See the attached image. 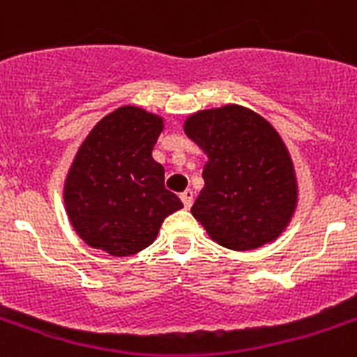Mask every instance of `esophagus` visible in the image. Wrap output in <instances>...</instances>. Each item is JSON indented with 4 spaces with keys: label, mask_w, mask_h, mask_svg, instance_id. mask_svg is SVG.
I'll use <instances>...</instances> for the list:
<instances>
[{
    "label": "esophagus",
    "mask_w": 357,
    "mask_h": 357,
    "mask_svg": "<svg viewBox=\"0 0 357 357\" xmlns=\"http://www.w3.org/2000/svg\"><path fill=\"white\" fill-rule=\"evenodd\" d=\"M181 199H182V202H184V206H186V208L192 206V204H193V192H192V190H186V192H182Z\"/></svg>",
    "instance_id": "1"
}]
</instances>
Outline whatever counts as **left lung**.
I'll return each instance as SVG.
<instances>
[{"label":"left lung","instance_id":"1","mask_svg":"<svg viewBox=\"0 0 357 357\" xmlns=\"http://www.w3.org/2000/svg\"><path fill=\"white\" fill-rule=\"evenodd\" d=\"M184 132L208 155L192 213L210 238L232 250L278 238L296 204L293 162L278 132L238 105L193 114Z\"/></svg>","mask_w":357,"mask_h":357}]
</instances>
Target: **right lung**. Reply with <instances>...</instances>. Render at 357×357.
Returning <instances> with one entry per match:
<instances>
[{
  "instance_id": "add662e5",
  "label": "right lung",
  "mask_w": 357,
  "mask_h": 357,
  "mask_svg": "<svg viewBox=\"0 0 357 357\" xmlns=\"http://www.w3.org/2000/svg\"><path fill=\"white\" fill-rule=\"evenodd\" d=\"M162 119L121 107L99 121L82 142L64 188L77 234L112 256L136 255L156 239L182 201L164 184V167L153 158Z\"/></svg>"
}]
</instances>
